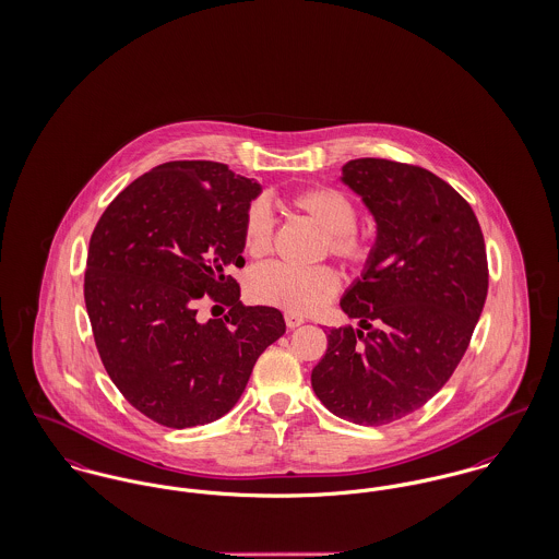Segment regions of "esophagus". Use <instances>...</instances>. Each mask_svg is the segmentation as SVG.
Segmentation results:
<instances>
[{"label":"esophagus","mask_w":559,"mask_h":559,"mask_svg":"<svg viewBox=\"0 0 559 559\" xmlns=\"http://www.w3.org/2000/svg\"><path fill=\"white\" fill-rule=\"evenodd\" d=\"M285 321H287L289 328H300L301 323H304V317L296 314V312H285Z\"/></svg>","instance_id":"1"}]
</instances>
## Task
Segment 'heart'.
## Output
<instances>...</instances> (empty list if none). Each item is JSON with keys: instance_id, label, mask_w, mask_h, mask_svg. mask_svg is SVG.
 I'll return each instance as SVG.
<instances>
[{"instance_id": "obj_1", "label": "heart", "mask_w": 559, "mask_h": 559, "mask_svg": "<svg viewBox=\"0 0 559 559\" xmlns=\"http://www.w3.org/2000/svg\"><path fill=\"white\" fill-rule=\"evenodd\" d=\"M294 211L325 231V249L348 265H366L377 249L372 225H357L353 200L334 187L304 189L292 198ZM245 249L251 258H263L274 245V218L263 200L251 202L245 227ZM249 296L261 304L287 312L308 314L321 310L341 289V276L332 265L294 267L285 263H263L249 274Z\"/></svg>"}]
</instances>
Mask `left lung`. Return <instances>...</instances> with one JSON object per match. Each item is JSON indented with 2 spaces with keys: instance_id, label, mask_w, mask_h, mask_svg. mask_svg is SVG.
Returning <instances> with one entry per match:
<instances>
[{
  "instance_id": "left-lung-1",
  "label": "left lung",
  "mask_w": 559,
  "mask_h": 559,
  "mask_svg": "<svg viewBox=\"0 0 559 559\" xmlns=\"http://www.w3.org/2000/svg\"><path fill=\"white\" fill-rule=\"evenodd\" d=\"M344 185L377 221V249L343 296L359 330L334 328L310 383L357 426L397 421L462 361L487 298L485 240L471 204L442 178L389 159H353Z\"/></svg>"
}]
</instances>
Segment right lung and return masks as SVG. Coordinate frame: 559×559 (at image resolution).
Instances as JSON below:
<instances>
[{"instance_id":"right-lung-1","label":"right lung","mask_w":559,"mask_h":559,"mask_svg":"<svg viewBox=\"0 0 559 559\" xmlns=\"http://www.w3.org/2000/svg\"><path fill=\"white\" fill-rule=\"evenodd\" d=\"M259 193L225 164L168 162L126 187L91 234L85 304L102 364L166 428L229 413L259 355L285 334L281 310L245 306L229 276L245 265V215ZM204 295L230 312L198 322Z\"/></svg>"}]
</instances>
